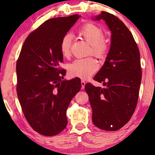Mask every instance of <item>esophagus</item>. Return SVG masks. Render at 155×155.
I'll use <instances>...</instances> for the list:
<instances>
[{"instance_id": "34e87169", "label": "esophagus", "mask_w": 155, "mask_h": 155, "mask_svg": "<svg viewBox=\"0 0 155 155\" xmlns=\"http://www.w3.org/2000/svg\"><path fill=\"white\" fill-rule=\"evenodd\" d=\"M85 82L84 81V80H82L81 81V85H82V89H84V86H85Z\"/></svg>"}]
</instances>
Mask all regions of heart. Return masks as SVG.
<instances>
[{"mask_svg":"<svg viewBox=\"0 0 155 155\" xmlns=\"http://www.w3.org/2000/svg\"><path fill=\"white\" fill-rule=\"evenodd\" d=\"M78 35L90 44V54L98 58H104L109 49V45L104 39V32L98 25L93 23H86L78 31ZM71 36L65 35L61 39L60 50L63 57L71 55ZM98 69V64L92 58L77 59L68 66V72L72 77L87 79L92 76Z\"/></svg>","mask_w":155,"mask_h":155,"instance_id":"b5f03b06","label":"heart"}]
</instances>
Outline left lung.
Masks as SVG:
<instances>
[{
    "label": "left lung",
    "mask_w": 155,
    "mask_h": 155,
    "mask_svg": "<svg viewBox=\"0 0 155 155\" xmlns=\"http://www.w3.org/2000/svg\"><path fill=\"white\" fill-rule=\"evenodd\" d=\"M105 21L111 31V46L104 64L91 83L84 86L92 109V121L104 130L115 131L129 121L138 99L142 79L140 57L132 34L117 17L102 11L94 18Z\"/></svg>",
    "instance_id": "left-lung-1"
}]
</instances>
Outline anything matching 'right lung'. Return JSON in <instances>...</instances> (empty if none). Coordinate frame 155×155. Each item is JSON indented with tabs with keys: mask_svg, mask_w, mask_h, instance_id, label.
Segmentation results:
<instances>
[{
	"mask_svg": "<svg viewBox=\"0 0 155 155\" xmlns=\"http://www.w3.org/2000/svg\"><path fill=\"white\" fill-rule=\"evenodd\" d=\"M80 16L51 18L29 35L17 61V93L23 114L35 131L53 136L64 130L66 111L81 89L79 78L63 80L61 39Z\"/></svg>",
	"mask_w": 155,
	"mask_h": 155,
	"instance_id": "obj_1",
	"label": "right lung"
}]
</instances>
